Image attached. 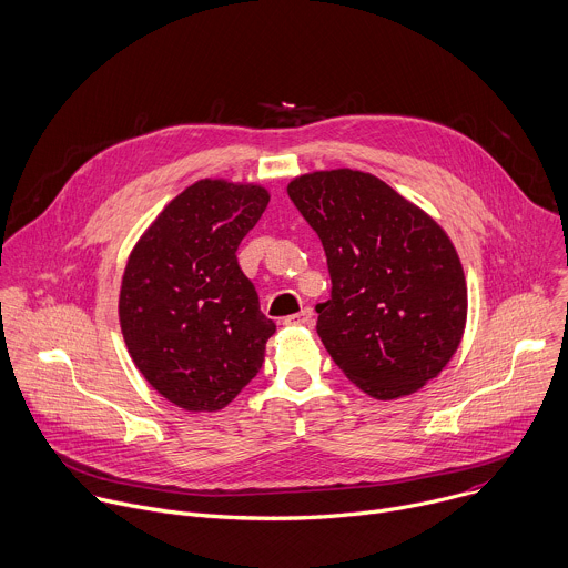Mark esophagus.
<instances>
[{
    "label": "esophagus",
    "instance_id": "34e87169",
    "mask_svg": "<svg viewBox=\"0 0 568 568\" xmlns=\"http://www.w3.org/2000/svg\"><path fill=\"white\" fill-rule=\"evenodd\" d=\"M283 323H285L287 327H312V323H314V314H312V310H310V307H305V310H301L298 314L287 316Z\"/></svg>",
    "mask_w": 568,
    "mask_h": 568
}]
</instances>
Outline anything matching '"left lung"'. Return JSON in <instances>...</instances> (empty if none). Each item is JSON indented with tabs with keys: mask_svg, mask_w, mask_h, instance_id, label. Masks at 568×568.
Returning <instances> with one entry per match:
<instances>
[{
	"mask_svg": "<svg viewBox=\"0 0 568 568\" xmlns=\"http://www.w3.org/2000/svg\"><path fill=\"white\" fill-rule=\"evenodd\" d=\"M287 194L318 234L332 296L316 332L347 379L390 402L422 390L455 356L468 287L444 227L390 184L356 169L296 175Z\"/></svg>",
	"mask_w": 568,
	"mask_h": 568,
	"instance_id": "1",
	"label": "left lung"
}]
</instances>
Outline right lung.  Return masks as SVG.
I'll list each match as a JSON object with an SVG mask.
<instances>
[{
	"instance_id": "1",
	"label": "right lung",
	"mask_w": 568,
	"mask_h": 568,
	"mask_svg": "<svg viewBox=\"0 0 568 568\" xmlns=\"http://www.w3.org/2000/svg\"><path fill=\"white\" fill-rule=\"evenodd\" d=\"M267 203L256 182L196 180L129 254L118 298L126 349L146 384L186 413L223 410L265 361L276 325L236 250Z\"/></svg>"
}]
</instances>
